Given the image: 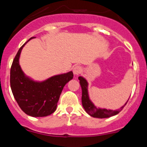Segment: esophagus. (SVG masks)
Returning <instances> with one entry per match:
<instances>
[{
    "instance_id": "1",
    "label": "esophagus",
    "mask_w": 147,
    "mask_h": 147,
    "mask_svg": "<svg viewBox=\"0 0 147 147\" xmlns=\"http://www.w3.org/2000/svg\"><path fill=\"white\" fill-rule=\"evenodd\" d=\"M82 68L81 66L80 65H76L75 66L74 68H73V73L75 76H79L82 73Z\"/></svg>"
}]
</instances>
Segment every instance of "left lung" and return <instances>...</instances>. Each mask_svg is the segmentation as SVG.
Wrapping results in <instances>:
<instances>
[{
    "label": "left lung",
    "mask_w": 147,
    "mask_h": 147,
    "mask_svg": "<svg viewBox=\"0 0 147 147\" xmlns=\"http://www.w3.org/2000/svg\"><path fill=\"white\" fill-rule=\"evenodd\" d=\"M79 80H80V85H81L82 90V106L87 113L89 114L90 116H93L94 118H98V119H105V118H109L117 115L121 111L122 109L124 108L126 104L128 102V100H127V102L118 110H107V109L105 108L96 107V106L91 102V100L90 99L88 90V83L87 80L82 76H79Z\"/></svg>",
    "instance_id": "left-lung-1"
}]
</instances>
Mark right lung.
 Returning a JSON list of instances; mask_svg holds the SVG:
<instances>
[{"label":"right lung","instance_id":"obj_1","mask_svg":"<svg viewBox=\"0 0 147 147\" xmlns=\"http://www.w3.org/2000/svg\"><path fill=\"white\" fill-rule=\"evenodd\" d=\"M22 45L13 60L10 71V85L13 96L23 112L32 117H44L57 109L65 85L74 77L72 71L55 75L42 82H37L26 76L19 64Z\"/></svg>","mask_w":147,"mask_h":147}]
</instances>
